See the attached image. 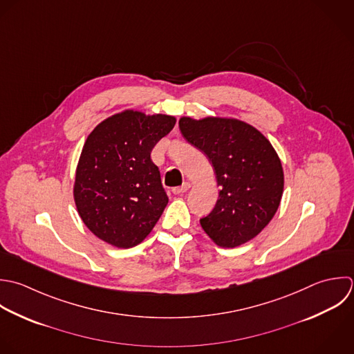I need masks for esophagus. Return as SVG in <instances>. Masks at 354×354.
<instances>
[{
    "label": "esophagus",
    "mask_w": 354,
    "mask_h": 354,
    "mask_svg": "<svg viewBox=\"0 0 354 354\" xmlns=\"http://www.w3.org/2000/svg\"><path fill=\"white\" fill-rule=\"evenodd\" d=\"M189 189H190V183H189V182H186V183H183V186L172 189V193H174L175 196H183L185 193H187V190H189Z\"/></svg>",
    "instance_id": "obj_1"
}]
</instances>
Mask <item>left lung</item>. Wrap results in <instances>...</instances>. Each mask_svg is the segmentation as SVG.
Masks as SVG:
<instances>
[{"label": "left lung", "mask_w": 354, "mask_h": 354, "mask_svg": "<svg viewBox=\"0 0 354 354\" xmlns=\"http://www.w3.org/2000/svg\"><path fill=\"white\" fill-rule=\"evenodd\" d=\"M185 139L212 164L219 198L200 219L203 230L219 247L234 248L257 237L273 219L284 192L280 157L268 138L237 118L180 117Z\"/></svg>", "instance_id": "left-lung-1"}]
</instances>
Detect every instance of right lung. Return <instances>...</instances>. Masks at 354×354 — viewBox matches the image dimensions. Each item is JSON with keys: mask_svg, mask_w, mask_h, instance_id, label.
<instances>
[{"mask_svg": "<svg viewBox=\"0 0 354 354\" xmlns=\"http://www.w3.org/2000/svg\"><path fill=\"white\" fill-rule=\"evenodd\" d=\"M175 122L174 115L128 109L107 117L88 135L73 196L80 218L99 240L132 248L156 226L168 197L150 154Z\"/></svg>", "mask_w": 354, "mask_h": 354, "instance_id": "1", "label": "right lung"}]
</instances>
